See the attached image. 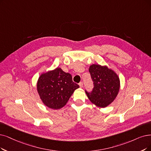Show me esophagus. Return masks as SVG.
Segmentation results:
<instances>
[{"label":"esophagus","instance_id":"34e87169","mask_svg":"<svg viewBox=\"0 0 151 151\" xmlns=\"http://www.w3.org/2000/svg\"><path fill=\"white\" fill-rule=\"evenodd\" d=\"M79 85L80 87H81V88H82V87H83V83H82V82H81L79 83Z\"/></svg>","mask_w":151,"mask_h":151}]
</instances>
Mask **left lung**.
<instances>
[{
  "instance_id": "left-lung-1",
  "label": "left lung",
  "mask_w": 151,
  "mask_h": 151,
  "mask_svg": "<svg viewBox=\"0 0 151 151\" xmlns=\"http://www.w3.org/2000/svg\"><path fill=\"white\" fill-rule=\"evenodd\" d=\"M88 70L94 87L92 92H86V94L92 104L100 108H105L112 103L119 93V76L107 65L93 64L90 65Z\"/></svg>"
}]
</instances>
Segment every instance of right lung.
Instances as JSON below:
<instances>
[{"label":"right lung","mask_w":151,"mask_h":151,"mask_svg":"<svg viewBox=\"0 0 151 151\" xmlns=\"http://www.w3.org/2000/svg\"><path fill=\"white\" fill-rule=\"evenodd\" d=\"M79 86L72 81V76L61 68L43 72L38 79L37 89L43 104L53 110L66 105L72 93Z\"/></svg>","instance_id":"right-lung-1"}]
</instances>
